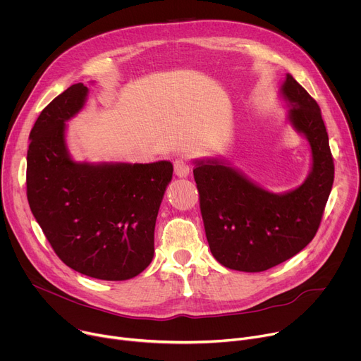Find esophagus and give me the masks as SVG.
Here are the masks:
<instances>
[{
    "mask_svg": "<svg viewBox=\"0 0 361 361\" xmlns=\"http://www.w3.org/2000/svg\"><path fill=\"white\" fill-rule=\"evenodd\" d=\"M173 169H175V175L179 178H185L189 175L190 172V164L189 160L186 157H179L175 160L173 163Z\"/></svg>",
    "mask_w": 361,
    "mask_h": 361,
    "instance_id": "obj_1",
    "label": "esophagus"
}]
</instances>
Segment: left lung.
Listing matches in <instances>:
<instances>
[{
	"label": "left lung",
	"instance_id": "1",
	"mask_svg": "<svg viewBox=\"0 0 361 361\" xmlns=\"http://www.w3.org/2000/svg\"><path fill=\"white\" fill-rule=\"evenodd\" d=\"M289 120L307 135L312 171L300 186L276 195L216 159L193 168L212 256L240 271H263L298 255L315 237L334 182V160L317 101L292 75L282 85Z\"/></svg>",
	"mask_w": 361,
	"mask_h": 361
}]
</instances>
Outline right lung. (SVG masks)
I'll list each match as a JSON object with an SVG mask.
<instances>
[{
  "instance_id": "1",
  "label": "right lung",
  "mask_w": 361,
  "mask_h": 361,
  "mask_svg": "<svg viewBox=\"0 0 361 361\" xmlns=\"http://www.w3.org/2000/svg\"><path fill=\"white\" fill-rule=\"evenodd\" d=\"M75 84L40 113L27 152V200L54 253L71 269L101 281H127L154 255V226L171 161L76 163L65 121L84 106Z\"/></svg>"
}]
</instances>
